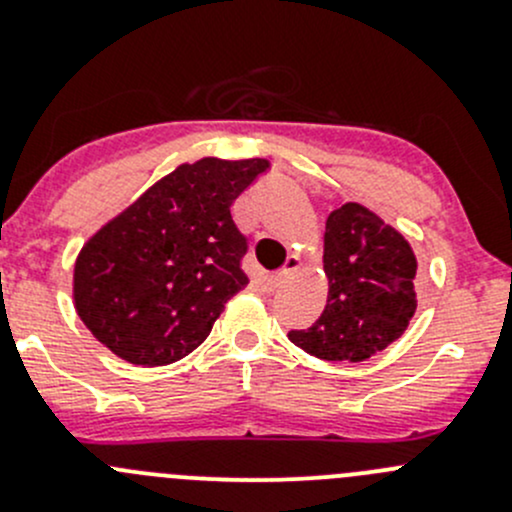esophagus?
<instances>
[{
	"label": "esophagus",
	"instance_id": "1",
	"mask_svg": "<svg viewBox=\"0 0 512 512\" xmlns=\"http://www.w3.org/2000/svg\"><path fill=\"white\" fill-rule=\"evenodd\" d=\"M297 267H299V257H297V255H289L287 262H285V267H282V270H277L275 275H270V289L280 287L282 282H285L287 277L292 275L294 270H297Z\"/></svg>",
	"mask_w": 512,
	"mask_h": 512
}]
</instances>
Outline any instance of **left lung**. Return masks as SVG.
I'll return each instance as SVG.
<instances>
[{"label": "left lung", "instance_id": "obj_1", "mask_svg": "<svg viewBox=\"0 0 512 512\" xmlns=\"http://www.w3.org/2000/svg\"><path fill=\"white\" fill-rule=\"evenodd\" d=\"M327 307L289 342L324 361H364L401 337L416 312V257L401 232L359 203L332 210L324 232Z\"/></svg>", "mask_w": 512, "mask_h": 512}]
</instances>
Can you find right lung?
Returning a JSON list of instances; mask_svg holds the SVG:
<instances>
[{
  "instance_id": "1",
  "label": "right lung",
  "mask_w": 512,
  "mask_h": 512,
  "mask_svg": "<svg viewBox=\"0 0 512 512\" xmlns=\"http://www.w3.org/2000/svg\"><path fill=\"white\" fill-rule=\"evenodd\" d=\"M267 168L262 158L180 165L86 242L74 299L98 342L131 364L163 366L208 339L250 282L230 205Z\"/></svg>"
}]
</instances>
